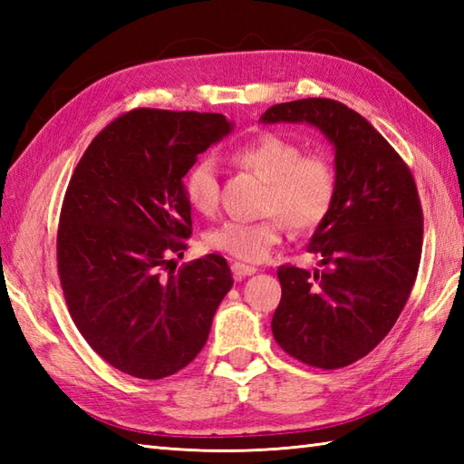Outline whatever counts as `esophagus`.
I'll list each match as a JSON object with an SVG mask.
<instances>
[{
	"mask_svg": "<svg viewBox=\"0 0 464 464\" xmlns=\"http://www.w3.org/2000/svg\"><path fill=\"white\" fill-rule=\"evenodd\" d=\"M231 271H233L235 277L241 279V277H249V275H255V273H257L259 269H257V267H253V265L233 263V265H231Z\"/></svg>",
	"mask_w": 464,
	"mask_h": 464,
	"instance_id": "esophagus-1",
	"label": "esophagus"
}]
</instances>
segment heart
I'll return each instance as SVG.
<instances>
[{
	"label": "heart",
	"instance_id": "heart-1",
	"mask_svg": "<svg viewBox=\"0 0 464 464\" xmlns=\"http://www.w3.org/2000/svg\"><path fill=\"white\" fill-rule=\"evenodd\" d=\"M233 161L267 181L259 221L227 219L205 233V247L257 263L283 239L285 222L297 231L323 223L337 197V175L327 157L303 153L281 133H263L233 151ZM183 195L193 211L211 215L219 203V175L211 155L197 160L183 177Z\"/></svg>",
	"mask_w": 464,
	"mask_h": 464
}]
</instances>
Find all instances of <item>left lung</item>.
Instances as JSON below:
<instances>
[{"label":"left lung","instance_id":"1","mask_svg":"<svg viewBox=\"0 0 464 464\" xmlns=\"http://www.w3.org/2000/svg\"><path fill=\"white\" fill-rule=\"evenodd\" d=\"M263 123H309L334 147L337 197L307 251L319 269L283 265L273 337L291 357L341 369L387 337L417 279L422 209L409 167L389 141L334 100L279 103Z\"/></svg>","mask_w":464,"mask_h":464}]
</instances>
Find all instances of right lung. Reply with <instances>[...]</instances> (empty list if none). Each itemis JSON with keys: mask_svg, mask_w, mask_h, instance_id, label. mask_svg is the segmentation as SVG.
<instances>
[{"mask_svg": "<svg viewBox=\"0 0 464 464\" xmlns=\"http://www.w3.org/2000/svg\"><path fill=\"white\" fill-rule=\"evenodd\" d=\"M231 131L221 113L133 110L95 137L67 185L57 271L90 347L137 379L187 367L233 287L221 255L183 265L191 207L183 177Z\"/></svg>", "mask_w": 464, "mask_h": 464, "instance_id": "right-lung-1", "label": "right lung"}]
</instances>
